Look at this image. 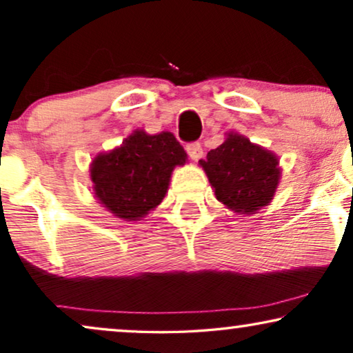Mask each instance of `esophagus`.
Segmentation results:
<instances>
[{
  "mask_svg": "<svg viewBox=\"0 0 353 353\" xmlns=\"http://www.w3.org/2000/svg\"><path fill=\"white\" fill-rule=\"evenodd\" d=\"M186 151H188V154H190V157H191L194 162H197V161H199V159H202V156H204V151H202V146H201L199 143H191V144H188Z\"/></svg>",
  "mask_w": 353,
  "mask_h": 353,
  "instance_id": "esophagus-1",
  "label": "esophagus"
}]
</instances>
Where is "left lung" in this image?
Listing matches in <instances>:
<instances>
[{"mask_svg": "<svg viewBox=\"0 0 353 353\" xmlns=\"http://www.w3.org/2000/svg\"><path fill=\"white\" fill-rule=\"evenodd\" d=\"M215 197L239 215H252L276 194L281 168L274 152L236 132L199 161Z\"/></svg>", "mask_w": 353, "mask_h": 353, "instance_id": "left-lung-1", "label": "left lung"}]
</instances>
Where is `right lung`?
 I'll return each mask as SVG.
<instances>
[{
	"label": "right lung",
	"mask_w": 353,
	"mask_h": 353,
	"mask_svg": "<svg viewBox=\"0 0 353 353\" xmlns=\"http://www.w3.org/2000/svg\"><path fill=\"white\" fill-rule=\"evenodd\" d=\"M186 162L188 154L173 133L148 134L138 128L91 161V190L115 219L141 220L163 201L173 168Z\"/></svg>",
	"instance_id": "add662e5"
}]
</instances>
